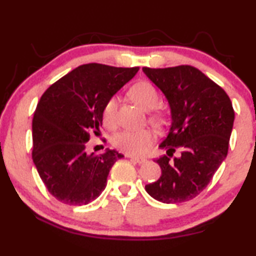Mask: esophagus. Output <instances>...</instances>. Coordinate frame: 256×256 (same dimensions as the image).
<instances>
[{"mask_svg": "<svg viewBox=\"0 0 256 256\" xmlns=\"http://www.w3.org/2000/svg\"><path fill=\"white\" fill-rule=\"evenodd\" d=\"M128 158L133 160V162H136V164H144L146 162V158H138V157H132V156H128Z\"/></svg>", "mask_w": 256, "mask_h": 256, "instance_id": "34e87169", "label": "esophagus"}]
</instances>
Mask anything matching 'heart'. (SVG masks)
Instances as JSON below:
<instances>
[{"label":"heart","instance_id":"heart-1","mask_svg":"<svg viewBox=\"0 0 256 256\" xmlns=\"http://www.w3.org/2000/svg\"><path fill=\"white\" fill-rule=\"evenodd\" d=\"M130 96L144 110H152L159 102V94L156 86L149 81H140L133 84ZM102 123L107 128L112 130L118 124V98H108L102 112ZM150 120L156 125H162L164 116L162 112H154ZM156 141V134L150 128L138 131H122L112 138V146L116 149L130 156H144L148 152Z\"/></svg>","mask_w":256,"mask_h":256}]
</instances>
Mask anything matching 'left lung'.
Returning <instances> with one entry per match:
<instances>
[{
	"label": "left lung",
	"mask_w": 256,
	"mask_h": 256,
	"mask_svg": "<svg viewBox=\"0 0 256 256\" xmlns=\"http://www.w3.org/2000/svg\"><path fill=\"white\" fill-rule=\"evenodd\" d=\"M144 72L168 99L172 120L160 144L168 156L154 160L162 176L146 185V190L164 203L192 200L210 183L228 154L235 118L230 98L194 66L144 68ZM176 150L180 157L172 160Z\"/></svg>",
	"instance_id": "left-lung-1"
}]
</instances>
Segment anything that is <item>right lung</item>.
I'll return each instance as SVG.
<instances>
[{"instance_id": "add662e5", "label": "right lung", "mask_w": 256, "mask_h": 256, "mask_svg": "<svg viewBox=\"0 0 256 256\" xmlns=\"http://www.w3.org/2000/svg\"><path fill=\"white\" fill-rule=\"evenodd\" d=\"M138 68L84 64L42 94L32 118V160L56 200L84 206L105 190L112 166L124 156L115 150L88 154L86 142L102 126L107 99Z\"/></svg>"}]
</instances>
